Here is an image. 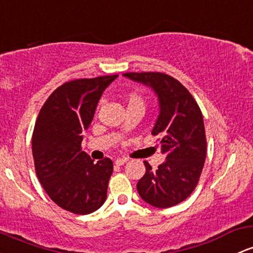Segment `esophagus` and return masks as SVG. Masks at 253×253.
Here are the masks:
<instances>
[{"mask_svg":"<svg viewBox=\"0 0 253 253\" xmlns=\"http://www.w3.org/2000/svg\"><path fill=\"white\" fill-rule=\"evenodd\" d=\"M126 162H127L126 158H116L115 162H114V163H115L116 166H122V165H125Z\"/></svg>","mask_w":253,"mask_h":253,"instance_id":"1","label":"esophagus"}]
</instances>
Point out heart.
<instances>
[{
    "label": "heart",
    "mask_w": 253,
    "mask_h": 253,
    "mask_svg": "<svg viewBox=\"0 0 253 253\" xmlns=\"http://www.w3.org/2000/svg\"><path fill=\"white\" fill-rule=\"evenodd\" d=\"M145 105V101L139 93L132 92L127 96V108L128 107H141L144 108Z\"/></svg>",
    "instance_id": "obj_1"
}]
</instances>
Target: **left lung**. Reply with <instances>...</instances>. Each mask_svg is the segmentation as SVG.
<instances>
[{
    "label": "left lung",
    "instance_id": "left-lung-1",
    "mask_svg": "<svg viewBox=\"0 0 253 253\" xmlns=\"http://www.w3.org/2000/svg\"><path fill=\"white\" fill-rule=\"evenodd\" d=\"M154 91L158 116L151 134L161 137L166 160L157 169L144 162L146 171L137 190L144 202L155 208H170L185 201L198 184L207 156L203 115L187 88L163 73H125Z\"/></svg>",
    "mask_w": 253,
    "mask_h": 253
}]
</instances>
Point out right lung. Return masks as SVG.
I'll list each match as a JSON object with an SVG mask.
<instances>
[{
    "instance_id": "obj_1",
    "label": "right lung",
    "mask_w": 253,
    "mask_h": 253,
    "mask_svg": "<svg viewBox=\"0 0 253 253\" xmlns=\"http://www.w3.org/2000/svg\"><path fill=\"white\" fill-rule=\"evenodd\" d=\"M118 76L65 83L50 95L36 122L32 154L45 192L62 209L87 215L104 204L113 162L82 151V133L92 122L102 93Z\"/></svg>"
}]
</instances>
